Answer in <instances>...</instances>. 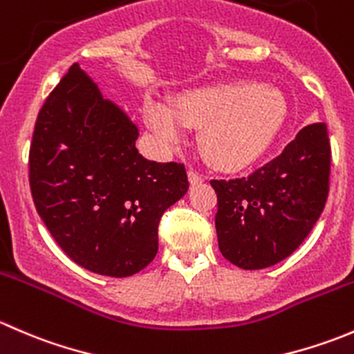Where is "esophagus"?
<instances>
[{
	"mask_svg": "<svg viewBox=\"0 0 354 354\" xmlns=\"http://www.w3.org/2000/svg\"><path fill=\"white\" fill-rule=\"evenodd\" d=\"M188 181H190L192 187H195V185H200L203 181V178L200 176L198 173H195V171H188Z\"/></svg>",
	"mask_w": 354,
	"mask_h": 354,
	"instance_id": "obj_1",
	"label": "esophagus"
}]
</instances>
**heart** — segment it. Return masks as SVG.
<instances>
[{
  "mask_svg": "<svg viewBox=\"0 0 354 354\" xmlns=\"http://www.w3.org/2000/svg\"><path fill=\"white\" fill-rule=\"evenodd\" d=\"M147 127L164 142L180 144L187 128L200 130V152L221 171L252 166L270 147L286 118L277 88L217 84L183 92L173 108L157 99L144 104Z\"/></svg>",
  "mask_w": 354,
  "mask_h": 354,
  "instance_id": "1",
  "label": "heart"
}]
</instances>
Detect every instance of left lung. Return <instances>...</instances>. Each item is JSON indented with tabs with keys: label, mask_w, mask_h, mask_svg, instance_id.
<instances>
[{
	"label": "left lung",
	"mask_w": 354,
	"mask_h": 354,
	"mask_svg": "<svg viewBox=\"0 0 354 354\" xmlns=\"http://www.w3.org/2000/svg\"><path fill=\"white\" fill-rule=\"evenodd\" d=\"M330 145L324 123L308 124L276 159L236 180H212L224 259L245 270L276 266L305 241L326 207Z\"/></svg>",
	"instance_id": "1"
}]
</instances>
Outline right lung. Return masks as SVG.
I'll return each instance as SVG.
<instances>
[{
	"label": "right lung",
	"mask_w": 354,
	"mask_h": 354,
	"mask_svg": "<svg viewBox=\"0 0 354 354\" xmlns=\"http://www.w3.org/2000/svg\"><path fill=\"white\" fill-rule=\"evenodd\" d=\"M138 127L75 63L46 99L28 156L32 198L84 269L128 277L154 260L162 214L188 192L183 164L138 152Z\"/></svg>",
	"instance_id": "obj_1"
}]
</instances>
